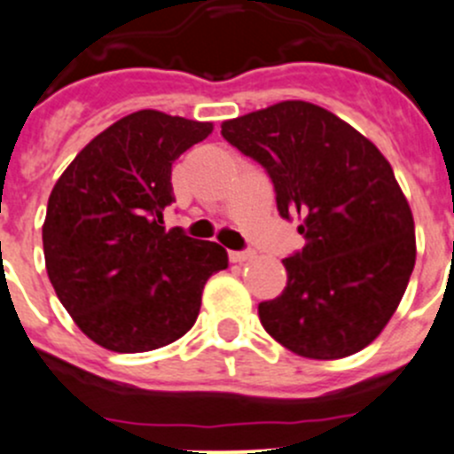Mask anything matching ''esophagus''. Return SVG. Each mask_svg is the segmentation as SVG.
<instances>
[{
	"label": "esophagus",
	"instance_id": "obj_1",
	"mask_svg": "<svg viewBox=\"0 0 454 454\" xmlns=\"http://www.w3.org/2000/svg\"><path fill=\"white\" fill-rule=\"evenodd\" d=\"M254 253L253 250H232L231 253V262L232 263H244L248 262V259H253Z\"/></svg>",
	"mask_w": 454,
	"mask_h": 454
}]
</instances>
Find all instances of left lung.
Instances as JSON below:
<instances>
[{
  "instance_id": "left-lung-1",
  "label": "left lung",
  "mask_w": 454,
  "mask_h": 454,
  "mask_svg": "<svg viewBox=\"0 0 454 454\" xmlns=\"http://www.w3.org/2000/svg\"><path fill=\"white\" fill-rule=\"evenodd\" d=\"M266 168L284 219L306 246L284 259L279 297L259 303L275 341L308 359H341L380 337L415 268V222L388 160L310 101H279L222 124Z\"/></svg>"
}]
</instances>
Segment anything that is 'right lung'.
Instances as JSON below:
<instances>
[{
    "label": "right lung",
    "instance_id": "obj_1",
    "mask_svg": "<svg viewBox=\"0 0 454 454\" xmlns=\"http://www.w3.org/2000/svg\"><path fill=\"white\" fill-rule=\"evenodd\" d=\"M213 133L210 121L137 110L97 135L48 197V279L88 339L148 353L192 328L210 275L228 268L215 241L164 228L173 161Z\"/></svg>",
    "mask_w": 454,
    "mask_h": 454
}]
</instances>
